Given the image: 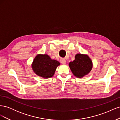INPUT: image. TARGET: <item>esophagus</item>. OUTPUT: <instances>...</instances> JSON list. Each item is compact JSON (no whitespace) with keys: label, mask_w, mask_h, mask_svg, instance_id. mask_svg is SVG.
<instances>
[{"label":"esophagus","mask_w":120,"mask_h":120,"mask_svg":"<svg viewBox=\"0 0 120 120\" xmlns=\"http://www.w3.org/2000/svg\"><path fill=\"white\" fill-rule=\"evenodd\" d=\"M60 63L63 64H66V60L64 59H61V60H60Z\"/></svg>","instance_id":"1"}]
</instances>
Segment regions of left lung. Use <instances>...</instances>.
Listing matches in <instances>:
<instances>
[{
    "mask_svg": "<svg viewBox=\"0 0 120 120\" xmlns=\"http://www.w3.org/2000/svg\"><path fill=\"white\" fill-rule=\"evenodd\" d=\"M68 65L72 74L79 78L88 75L93 68L92 61L88 56L81 53L76 54L75 60Z\"/></svg>",
    "mask_w": 120,
    "mask_h": 120,
    "instance_id": "obj_1",
    "label": "left lung"
}]
</instances>
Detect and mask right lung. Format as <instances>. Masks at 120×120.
Wrapping results in <instances>:
<instances>
[{
  "mask_svg": "<svg viewBox=\"0 0 120 120\" xmlns=\"http://www.w3.org/2000/svg\"><path fill=\"white\" fill-rule=\"evenodd\" d=\"M59 65V61L52 60L47 54H38L33 61L32 68L38 75L47 79L52 77Z\"/></svg>",
  "mask_w": 120,
  "mask_h": 120,
  "instance_id": "obj_1",
  "label": "right lung"
}]
</instances>
